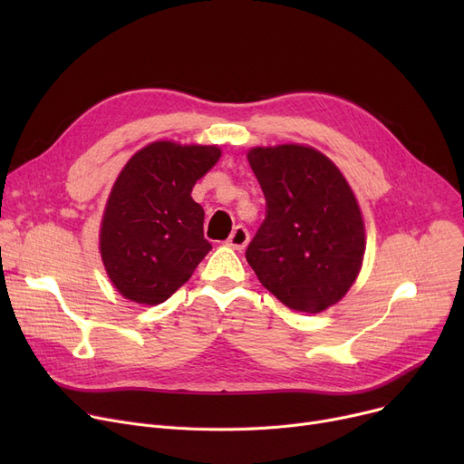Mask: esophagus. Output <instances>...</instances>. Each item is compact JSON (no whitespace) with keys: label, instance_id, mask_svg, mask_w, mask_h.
I'll return each mask as SVG.
<instances>
[{"label":"esophagus","instance_id":"esophagus-1","mask_svg":"<svg viewBox=\"0 0 464 464\" xmlns=\"http://www.w3.org/2000/svg\"><path fill=\"white\" fill-rule=\"evenodd\" d=\"M248 240H250V233H248V229L246 227H242V226H237L235 229H233V233L229 235V238L226 240V245L227 246H231L233 250H245L246 248V245H248Z\"/></svg>","mask_w":464,"mask_h":464}]
</instances>
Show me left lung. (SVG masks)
<instances>
[{"label": "left lung", "instance_id": "1", "mask_svg": "<svg viewBox=\"0 0 464 464\" xmlns=\"http://www.w3.org/2000/svg\"><path fill=\"white\" fill-rule=\"evenodd\" d=\"M248 161L266 208L246 261L287 308H329L346 295L362 263L364 226L353 191L310 146L252 149Z\"/></svg>", "mask_w": 464, "mask_h": 464}]
</instances>
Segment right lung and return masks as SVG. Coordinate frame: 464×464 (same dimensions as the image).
I'll return each instance as SVG.
<instances>
[{
  "label": "right lung",
  "mask_w": 464,
  "mask_h": 464,
  "mask_svg": "<svg viewBox=\"0 0 464 464\" xmlns=\"http://www.w3.org/2000/svg\"><path fill=\"white\" fill-rule=\"evenodd\" d=\"M218 146L158 140L139 150L116 179L102 224V257L121 295L160 304L184 285L212 245L205 210L191 189L218 163Z\"/></svg>",
  "instance_id": "1"
}]
</instances>
